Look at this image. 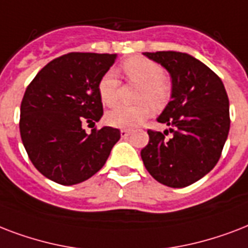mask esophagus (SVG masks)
Masks as SVG:
<instances>
[{
    "instance_id": "esophagus-1",
    "label": "esophagus",
    "mask_w": 248,
    "mask_h": 248,
    "mask_svg": "<svg viewBox=\"0 0 248 248\" xmlns=\"http://www.w3.org/2000/svg\"><path fill=\"white\" fill-rule=\"evenodd\" d=\"M130 134V129H122L120 130V136L122 137H128Z\"/></svg>"
}]
</instances>
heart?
Listing matches in <instances>:
<instances>
[{"label":"heart","mask_w":248,"mask_h":248,"mask_svg":"<svg viewBox=\"0 0 248 248\" xmlns=\"http://www.w3.org/2000/svg\"><path fill=\"white\" fill-rule=\"evenodd\" d=\"M123 70L130 81L141 85L136 106L119 105L106 115L107 123L116 128L129 129L140 125L151 114V107L160 110L170 99V89L164 80V71L158 63L143 57H132L123 63ZM119 78L114 71H107L98 82V93L106 106H112L118 99Z\"/></svg>","instance_id":"obj_1"}]
</instances>
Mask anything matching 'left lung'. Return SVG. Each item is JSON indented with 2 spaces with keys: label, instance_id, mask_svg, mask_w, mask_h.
I'll return each mask as SVG.
<instances>
[{
  "label": "left lung",
  "instance_id": "obj_1",
  "mask_svg": "<svg viewBox=\"0 0 248 248\" xmlns=\"http://www.w3.org/2000/svg\"><path fill=\"white\" fill-rule=\"evenodd\" d=\"M162 64L172 78L170 101L158 118L172 137L149 129L141 158L163 185L185 187L206 176L221 156L230 128L229 98L214 71L180 51L143 53Z\"/></svg>",
  "mask_w": 248,
  "mask_h": 248
}]
</instances>
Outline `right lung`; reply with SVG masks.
<instances>
[{
  "label": "right lung",
  "mask_w": 248,
  "mask_h": 248,
  "mask_svg": "<svg viewBox=\"0 0 248 248\" xmlns=\"http://www.w3.org/2000/svg\"><path fill=\"white\" fill-rule=\"evenodd\" d=\"M116 54L68 53L47 63L26 89L20 137L40 173L61 185H76L101 170L120 138L112 126L82 125L102 118L98 82Z\"/></svg>",
  "instance_id": "right-lung-1"
}]
</instances>
